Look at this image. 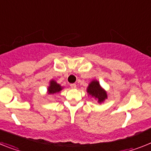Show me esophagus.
<instances>
[{
	"label": "esophagus",
	"mask_w": 151,
	"mask_h": 151,
	"mask_svg": "<svg viewBox=\"0 0 151 151\" xmlns=\"http://www.w3.org/2000/svg\"><path fill=\"white\" fill-rule=\"evenodd\" d=\"M70 87L72 88H73V89H74V88H76V84H71L70 85Z\"/></svg>",
	"instance_id": "obj_1"
}]
</instances>
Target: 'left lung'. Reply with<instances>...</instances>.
I'll return each instance as SVG.
<instances>
[{
    "mask_svg": "<svg viewBox=\"0 0 151 151\" xmlns=\"http://www.w3.org/2000/svg\"><path fill=\"white\" fill-rule=\"evenodd\" d=\"M87 93L91 98L96 99L99 104L103 103L108 99L107 91L101 87L99 81L96 79H93L88 84L87 87Z\"/></svg>",
    "mask_w": 151,
    "mask_h": 151,
    "instance_id": "left-lung-1",
    "label": "left lung"
}]
</instances>
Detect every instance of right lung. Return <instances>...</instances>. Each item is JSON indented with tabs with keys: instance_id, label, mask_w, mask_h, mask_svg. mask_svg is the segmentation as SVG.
I'll use <instances>...</instances> for the list:
<instances>
[{
	"instance_id": "add662e5",
	"label": "right lung",
	"mask_w": 151,
	"mask_h": 151,
	"mask_svg": "<svg viewBox=\"0 0 151 151\" xmlns=\"http://www.w3.org/2000/svg\"><path fill=\"white\" fill-rule=\"evenodd\" d=\"M63 89V86H61L59 83H57L56 81L52 79V80L50 81V86L47 88V95H53V94L60 93Z\"/></svg>"
}]
</instances>
